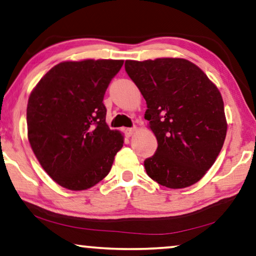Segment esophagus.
<instances>
[{"label":"esophagus","mask_w":256,"mask_h":256,"mask_svg":"<svg viewBox=\"0 0 256 256\" xmlns=\"http://www.w3.org/2000/svg\"><path fill=\"white\" fill-rule=\"evenodd\" d=\"M136 131V128L133 126V128H128L125 130V133H126L128 136H131Z\"/></svg>","instance_id":"34e87169"}]
</instances>
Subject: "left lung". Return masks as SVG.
Segmentation results:
<instances>
[{"label": "left lung", "mask_w": 256, "mask_h": 256, "mask_svg": "<svg viewBox=\"0 0 256 256\" xmlns=\"http://www.w3.org/2000/svg\"><path fill=\"white\" fill-rule=\"evenodd\" d=\"M147 104L144 118L158 150L144 160L148 176L169 188L196 184L216 161L226 136L222 95L204 71L184 58L125 60Z\"/></svg>", "instance_id": "obj_1"}]
</instances>
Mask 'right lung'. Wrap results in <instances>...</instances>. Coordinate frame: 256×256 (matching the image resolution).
<instances>
[{
	"instance_id": "1",
	"label": "right lung",
	"mask_w": 256,
	"mask_h": 256,
	"mask_svg": "<svg viewBox=\"0 0 256 256\" xmlns=\"http://www.w3.org/2000/svg\"><path fill=\"white\" fill-rule=\"evenodd\" d=\"M124 60L62 62L46 74L28 104V136L44 170L71 190L96 185L123 147L106 123L104 98Z\"/></svg>"
}]
</instances>
